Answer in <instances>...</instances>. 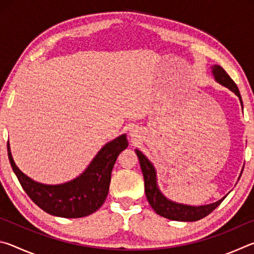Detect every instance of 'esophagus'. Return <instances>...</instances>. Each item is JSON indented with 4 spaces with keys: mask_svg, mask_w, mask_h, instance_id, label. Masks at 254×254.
<instances>
[{
    "mask_svg": "<svg viewBox=\"0 0 254 254\" xmlns=\"http://www.w3.org/2000/svg\"><path fill=\"white\" fill-rule=\"evenodd\" d=\"M130 135H131V136H136L135 128H131V130H130Z\"/></svg>",
    "mask_w": 254,
    "mask_h": 254,
    "instance_id": "1",
    "label": "esophagus"
}]
</instances>
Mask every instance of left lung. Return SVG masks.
<instances>
[{"label":"left lung","instance_id":"8db88e82","mask_svg":"<svg viewBox=\"0 0 254 254\" xmlns=\"http://www.w3.org/2000/svg\"><path fill=\"white\" fill-rule=\"evenodd\" d=\"M212 74L214 76L215 80L218 84H221L224 87L229 88L231 92H233L236 96L239 97L241 106L243 110V103L242 98H241V94L238 88V86L232 80L231 77L227 75V72L223 69L221 66L214 65L212 66ZM135 153L137 158H139L141 169H142L143 178H144V190L145 196L149 204L151 205L154 212L162 217L168 218V220L173 221H179V222H195L198 221L200 218L207 216L209 213L220 205L226 196L222 197L220 200L215 201V203H210L207 205H187L182 203H176V201L171 200L162 194L160 188L158 186V179H157V171L152 162L144 156V154L140 151L139 149H135ZM242 175V173H241ZM241 177V176H240Z\"/></svg>","mask_w":254,"mask_h":254}]
</instances>
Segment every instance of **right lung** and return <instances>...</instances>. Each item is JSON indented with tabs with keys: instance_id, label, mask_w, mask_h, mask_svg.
I'll return each instance as SVG.
<instances>
[{
	"instance_id": "1",
	"label": "right lung",
	"mask_w": 254,
	"mask_h": 254,
	"mask_svg": "<svg viewBox=\"0 0 254 254\" xmlns=\"http://www.w3.org/2000/svg\"><path fill=\"white\" fill-rule=\"evenodd\" d=\"M128 145L127 134H121L103 145L83 173L69 182L47 185L38 183L15 165L7 142L11 167L28 196L46 213L65 218L91 215L104 204L109 194L111 174L121 151Z\"/></svg>"
}]
</instances>
